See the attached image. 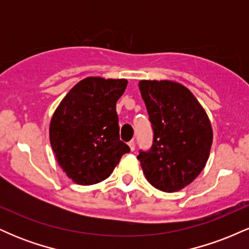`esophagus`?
I'll use <instances>...</instances> for the list:
<instances>
[{
    "label": "esophagus",
    "instance_id": "1",
    "mask_svg": "<svg viewBox=\"0 0 249 249\" xmlns=\"http://www.w3.org/2000/svg\"><path fill=\"white\" fill-rule=\"evenodd\" d=\"M128 146H130L131 151H134V148H136V144H134L133 141H131V142H128Z\"/></svg>",
    "mask_w": 249,
    "mask_h": 249
}]
</instances>
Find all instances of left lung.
<instances>
[{
    "mask_svg": "<svg viewBox=\"0 0 249 249\" xmlns=\"http://www.w3.org/2000/svg\"><path fill=\"white\" fill-rule=\"evenodd\" d=\"M152 124L153 144L137 158L153 187L177 192L204 170L213 131L206 111L193 93L172 81H141L138 84Z\"/></svg>",
    "mask_w": 249,
    "mask_h": 249,
    "instance_id": "1",
    "label": "left lung"
}]
</instances>
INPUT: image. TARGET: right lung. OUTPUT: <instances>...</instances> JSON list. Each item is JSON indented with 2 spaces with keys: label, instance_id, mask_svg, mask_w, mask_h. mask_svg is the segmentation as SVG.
I'll list each match as a JSON object with an SVG mask.
<instances>
[{
  "label": "right lung",
  "instance_id": "obj_1",
  "mask_svg": "<svg viewBox=\"0 0 249 249\" xmlns=\"http://www.w3.org/2000/svg\"><path fill=\"white\" fill-rule=\"evenodd\" d=\"M126 79L88 77L59 103L50 122L53 153L67 176L78 185H93L110 177L130 147L119 139L117 101Z\"/></svg>",
  "mask_w": 249,
  "mask_h": 249
}]
</instances>
